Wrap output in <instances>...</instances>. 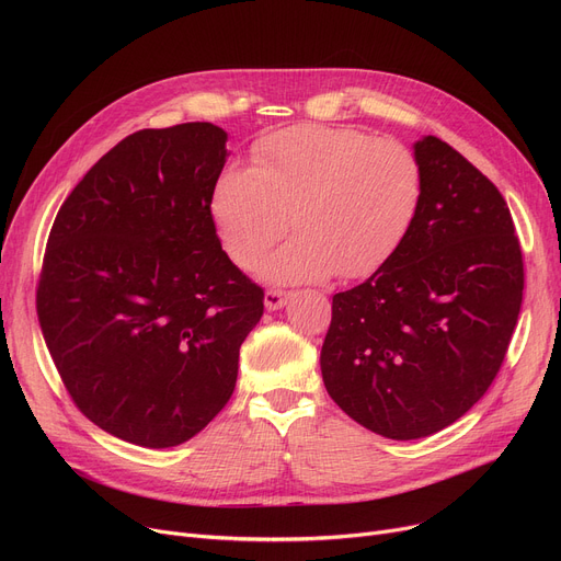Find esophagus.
Returning a JSON list of instances; mask_svg holds the SVG:
<instances>
[{"mask_svg":"<svg viewBox=\"0 0 561 561\" xmlns=\"http://www.w3.org/2000/svg\"><path fill=\"white\" fill-rule=\"evenodd\" d=\"M288 298H290V293H288V290L271 288V290H265L263 305H265V309H268V311H275V309H282V307L288 302Z\"/></svg>","mask_w":561,"mask_h":561,"instance_id":"obj_1","label":"esophagus"}]
</instances>
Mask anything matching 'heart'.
Instances as JSON below:
<instances>
[{"label":"heart","mask_w":561,"mask_h":561,"mask_svg":"<svg viewBox=\"0 0 561 561\" xmlns=\"http://www.w3.org/2000/svg\"><path fill=\"white\" fill-rule=\"evenodd\" d=\"M423 168L407 145L355 127L296 125L261 138L250 170L211 193L225 250L252 268L288 229L298 233L261 273L271 282L359 279L396 256L423 202Z\"/></svg>","instance_id":"obj_1"}]
</instances>
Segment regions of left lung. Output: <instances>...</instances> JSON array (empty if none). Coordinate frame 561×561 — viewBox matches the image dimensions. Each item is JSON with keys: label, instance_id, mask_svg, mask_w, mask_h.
<instances>
[{"label": "left lung", "instance_id": "left-lung-1", "mask_svg": "<svg viewBox=\"0 0 561 561\" xmlns=\"http://www.w3.org/2000/svg\"><path fill=\"white\" fill-rule=\"evenodd\" d=\"M423 202L396 256L336 293L320 350L332 400L396 440L453 425L491 387L523 302L510 206L448 142L414 145Z\"/></svg>", "mask_w": 561, "mask_h": 561}]
</instances>
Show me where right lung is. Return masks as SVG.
<instances>
[{"instance_id":"add662e5","label":"right lung","mask_w":561,"mask_h":561,"mask_svg":"<svg viewBox=\"0 0 561 561\" xmlns=\"http://www.w3.org/2000/svg\"><path fill=\"white\" fill-rule=\"evenodd\" d=\"M225 142L211 123L127 136L47 239L36 309L54 366L88 421L142 448L180 446L218 416L263 316V288L211 216Z\"/></svg>"}]
</instances>
